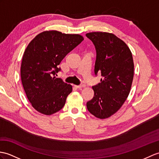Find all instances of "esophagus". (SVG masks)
Masks as SVG:
<instances>
[{"label":"esophagus","mask_w":159,"mask_h":159,"mask_svg":"<svg viewBox=\"0 0 159 159\" xmlns=\"http://www.w3.org/2000/svg\"><path fill=\"white\" fill-rule=\"evenodd\" d=\"M86 85L85 84H80V85H75V87H76L77 89H82V88H84L85 87Z\"/></svg>","instance_id":"34e87169"}]
</instances>
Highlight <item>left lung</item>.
Wrapping results in <instances>:
<instances>
[{"label":"left lung","mask_w":159,"mask_h":159,"mask_svg":"<svg viewBox=\"0 0 159 159\" xmlns=\"http://www.w3.org/2000/svg\"><path fill=\"white\" fill-rule=\"evenodd\" d=\"M86 36L96 49L95 74L101 73L102 77L101 83L92 87L94 96L87 103V108L95 117L104 119L121 108L130 93L134 60L127 44L112 33L94 32Z\"/></svg>","instance_id":"obj_1"}]
</instances>
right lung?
<instances>
[{
    "label": "right lung",
    "instance_id": "add662e5",
    "mask_svg": "<svg viewBox=\"0 0 159 159\" xmlns=\"http://www.w3.org/2000/svg\"><path fill=\"white\" fill-rule=\"evenodd\" d=\"M83 40L80 34L49 30L40 32L28 44L22 57L21 79L29 102L40 113L51 115L65 105L72 86L55 74L66 55Z\"/></svg>",
    "mask_w": 159,
    "mask_h": 159
}]
</instances>
